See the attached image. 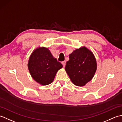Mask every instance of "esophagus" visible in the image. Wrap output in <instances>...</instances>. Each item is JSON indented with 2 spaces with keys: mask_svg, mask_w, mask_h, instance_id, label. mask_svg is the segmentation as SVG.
Here are the masks:
<instances>
[{
  "mask_svg": "<svg viewBox=\"0 0 122 122\" xmlns=\"http://www.w3.org/2000/svg\"><path fill=\"white\" fill-rule=\"evenodd\" d=\"M62 65L63 66V67H65L66 66V61H64L63 62H62Z\"/></svg>",
  "mask_w": 122,
  "mask_h": 122,
  "instance_id": "34e87169",
  "label": "esophagus"
}]
</instances>
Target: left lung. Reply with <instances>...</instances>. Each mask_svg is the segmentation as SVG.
<instances>
[{"label": "left lung", "instance_id": "left-lung-1", "mask_svg": "<svg viewBox=\"0 0 122 122\" xmlns=\"http://www.w3.org/2000/svg\"><path fill=\"white\" fill-rule=\"evenodd\" d=\"M97 69L94 54L84 46L74 50L69 55L66 71L73 84L83 86L91 81Z\"/></svg>", "mask_w": 122, "mask_h": 122}]
</instances>
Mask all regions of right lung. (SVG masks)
Masks as SVG:
<instances>
[{
    "label": "right lung",
    "instance_id": "add662e5",
    "mask_svg": "<svg viewBox=\"0 0 122 122\" xmlns=\"http://www.w3.org/2000/svg\"><path fill=\"white\" fill-rule=\"evenodd\" d=\"M63 67L52 55L48 48L39 46L29 56L28 68L32 79L42 85L53 81L56 73Z\"/></svg>",
    "mask_w": 122,
    "mask_h": 122
}]
</instances>
